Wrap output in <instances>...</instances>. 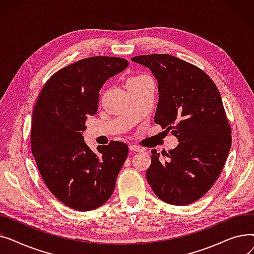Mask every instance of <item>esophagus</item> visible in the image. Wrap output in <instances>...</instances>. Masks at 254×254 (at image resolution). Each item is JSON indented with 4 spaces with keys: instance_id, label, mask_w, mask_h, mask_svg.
<instances>
[{
    "instance_id": "34e87169",
    "label": "esophagus",
    "mask_w": 254,
    "mask_h": 254,
    "mask_svg": "<svg viewBox=\"0 0 254 254\" xmlns=\"http://www.w3.org/2000/svg\"><path fill=\"white\" fill-rule=\"evenodd\" d=\"M128 148H129L130 151H136V152L143 151V149L141 147H139V146H137V145H129Z\"/></svg>"
}]
</instances>
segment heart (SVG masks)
<instances>
[{"instance_id":"b5f03b06","label":"heart","mask_w":254,"mask_h":254,"mask_svg":"<svg viewBox=\"0 0 254 254\" xmlns=\"http://www.w3.org/2000/svg\"><path fill=\"white\" fill-rule=\"evenodd\" d=\"M145 77H147V76H146V75H139V76H136V77H131L128 80V81H138V80H141V79H143Z\"/></svg>"}]
</instances>
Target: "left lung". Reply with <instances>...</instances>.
<instances>
[{
    "label": "left lung",
    "mask_w": 254,
    "mask_h": 254,
    "mask_svg": "<svg viewBox=\"0 0 254 254\" xmlns=\"http://www.w3.org/2000/svg\"><path fill=\"white\" fill-rule=\"evenodd\" d=\"M132 62L150 69L158 82L154 123L179 141L165 161L151 151L146 178L162 201L184 206L202 197L218 179L232 145V128L218 88L198 66L170 55Z\"/></svg>",
    "instance_id": "1"
}]
</instances>
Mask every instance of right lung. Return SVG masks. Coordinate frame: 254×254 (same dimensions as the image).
<instances>
[{
    "mask_svg": "<svg viewBox=\"0 0 254 254\" xmlns=\"http://www.w3.org/2000/svg\"><path fill=\"white\" fill-rule=\"evenodd\" d=\"M128 62L91 57L53 74L39 93L33 112L32 153L43 181L60 202L90 211L108 201L128 147L112 141L92 151L84 142L87 116L98 112L100 89Z\"/></svg>",
    "mask_w": 254,
    "mask_h": 254,
    "instance_id": "1",
    "label": "right lung"
}]
</instances>
